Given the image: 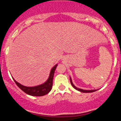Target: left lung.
I'll return each instance as SVG.
<instances>
[{"label":"left lung","instance_id":"left-lung-1","mask_svg":"<svg viewBox=\"0 0 121 121\" xmlns=\"http://www.w3.org/2000/svg\"><path fill=\"white\" fill-rule=\"evenodd\" d=\"M70 82H71V85H72L74 89H76V90H78V91H81V92H82V93H92V92H94V91H97V90H83V89H81V88H78V87H76L75 85H74L73 83L72 79H71V77H70Z\"/></svg>","mask_w":121,"mask_h":121}]
</instances>
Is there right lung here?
<instances>
[{"label":"right lung","instance_id":"obj_1","mask_svg":"<svg viewBox=\"0 0 121 121\" xmlns=\"http://www.w3.org/2000/svg\"><path fill=\"white\" fill-rule=\"evenodd\" d=\"M57 66V64H56L55 65L51 68L48 79L44 83L40 84V85H37V86H24V85H22L20 83L17 82L13 78V79L15 83L16 84V85L19 86V88H21L23 91H24L27 95L33 96H44V95L48 93L51 90L52 86H53V76H54V71H55L56 68Z\"/></svg>","mask_w":121,"mask_h":121}]
</instances>
